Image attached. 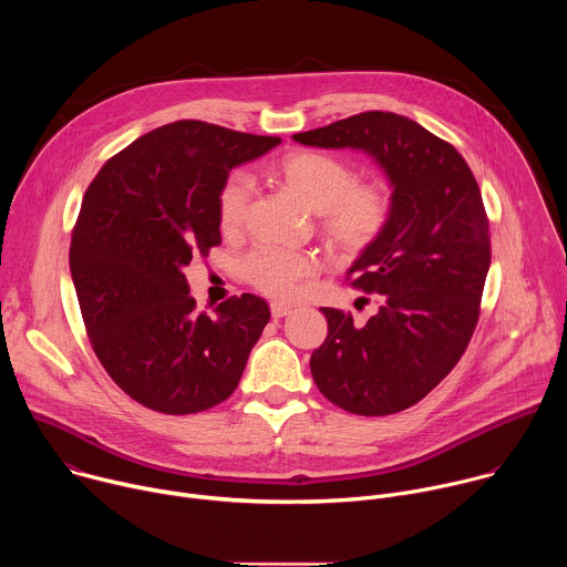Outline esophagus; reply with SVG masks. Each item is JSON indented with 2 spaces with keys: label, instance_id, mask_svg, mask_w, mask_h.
<instances>
[{
  "label": "esophagus",
  "instance_id": "34e87169",
  "mask_svg": "<svg viewBox=\"0 0 567 567\" xmlns=\"http://www.w3.org/2000/svg\"><path fill=\"white\" fill-rule=\"evenodd\" d=\"M287 313H291V307H289V305H285V302H271V316H274V318H282V316H287Z\"/></svg>",
  "mask_w": 567,
  "mask_h": 567
}]
</instances>
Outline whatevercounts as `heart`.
<instances>
[{"label":"heart","instance_id":"1","mask_svg":"<svg viewBox=\"0 0 567 567\" xmlns=\"http://www.w3.org/2000/svg\"><path fill=\"white\" fill-rule=\"evenodd\" d=\"M276 177L307 208L318 213V233L337 256H361L390 221V190L383 184L357 182V171L334 154L316 150L289 152L276 166ZM251 195L254 186L247 175L237 173L224 182L217 195V224L224 235H235L245 226ZM245 271L262 293L291 298L296 282L309 278L316 265L305 254L260 249L247 258Z\"/></svg>","mask_w":567,"mask_h":567}]
</instances>
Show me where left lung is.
<instances>
[{"label": "left lung", "mask_w": 567, "mask_h": 567, "mask_svg": "<svg viewBox=\"0 0 567 567\" xmlns=\"http://www.w3.org/2000/svg\"><path fill=\"white\" fill-rule=\"evenodd\" d=\"M313 147L370 154L392 188L383 235L348 269L352 287L377 293L363 328L322 307L328 339L309 359L318 390L339 409L379 417L411 409L464 354L492 265L489 219L462 154L420 123L363 112L293 134Z\"/></svg>", "instance_id": "left-lung-1"}]
</instances>
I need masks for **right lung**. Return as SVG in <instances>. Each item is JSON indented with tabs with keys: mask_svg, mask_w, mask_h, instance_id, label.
Wrapping results in <instances>:
<instances>
[{
	"mask_svg": "<svg viewBox=\"0 0 567 567\" xmlns=\"http://www.w3.org/2000/svg\"><path fill=\"white\" fill-rule=\"evenodd\" d=\"M278 143L168 123L114 154L83 197L69 267L87 337L114 383L150 411L190 415L228 399L271 318L254 293L230 296L215 318L197 311L184 269L221 241L228 173Z\"/></svg>",
	"mask_w": 567,
	"mask_h": 567,
	"instance_id": "add662e5",
	"label": "right lung"
}]
</instances>
